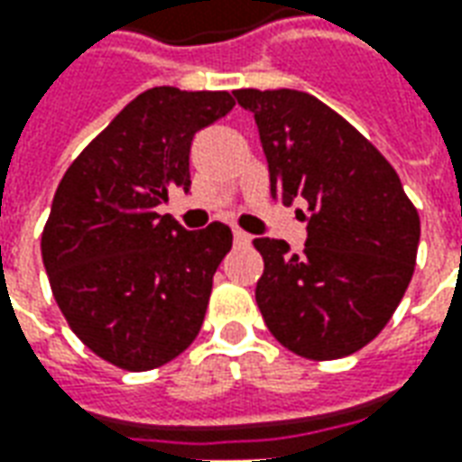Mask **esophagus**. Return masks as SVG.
Here are the masks:
<instances>
[{
  "mask_svg": "<svg viewBox=\"0 0 462 462\" xmlns=\"http://www.w3.org/2000/svg\"><path fill=\"white\" fill-rule=\"evenodd\" d=\"M232 237H235V245H240V247H245V245H250L252 242V237L245 230H235L232 232Z\"/></svg>",
  "mask_w": 462,
  "mask_h": 462,
  "instance_id": "obj_1",
  "label": "esophagus"
}]
</instances>
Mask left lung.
I'll return each mask as SVG.
<instances>
[{"instance_id": "left-lung-1", "label": "left lung", "mask_w": 462, "mask_h": 462, "mask_svg": "<svg viewBox=\"0 0 462 462\" xmlns=\"http://www.w3.org/2000/svg\"><path fill=\"white\" fill-rule=\"evenodd\" d=\"M235 98L254 114L272 198L307 205L300 254L284 240H254L262 319L300 356H348L376 339L406 294L418 210L391 162L319 98L291 88H240Z\"/></svg>"}]
</instances>
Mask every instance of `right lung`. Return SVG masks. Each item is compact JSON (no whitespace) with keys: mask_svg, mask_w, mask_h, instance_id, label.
Wrapping results in <instances>:
<instances>
[{"mask_svg":"<svg viewBox=\"0 0 462 462\" xmlns=\"http://www.w3.org/2000/svg\"><path fill=\"white\" fill-rule=\"evenodd\" d=\"M232 106L227 91L148 88L56 188L42 232L49 284L71 331L114 366H162L200 331L232 232L222 222L182 230L158 205L190 190L192 138Z\"/></svg>","mask_w":462,"mask_h":462,"instance_id":"obj_1","label":"right lung"}]
</instances>
